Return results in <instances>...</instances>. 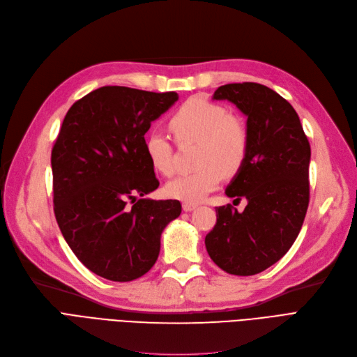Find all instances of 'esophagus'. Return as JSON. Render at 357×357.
I'll return each mask as SVG.
<instances>
[{
	"label": "esophagus",
	"mask_w": 357,
	"mask_h": 357,
	"mask_svg": "<svg viewBox=\"0 0 357 357\" xmlns=\"http://www.w3.org/2000/svg\"><path fill=\"white\" fill-rule=\"evenodd\" d=\"M197 206L195 204H192V203H183L182 204V208L185 210V212H191V210H194Z\"/></svg>",
	"instance_id": "obj_1"
}]
</instances>
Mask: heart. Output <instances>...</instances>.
I'll list each match as a JSON object with an SVG mask.
<instances>
[{
    "instance_id": "b5f03b06",
    "label": "heart",
    "mask_w": 357,
    "mask_h": 357,
    "mask_svg": "<svg viewBox=\"0 0 357 357\" xmlns=\"http://www.w3.org/2000/svg\"><path fill=\"white\" fill-rule=\"evenodd\" d=\"M167 126L179 145L197 142L194 165L199 166L169 181L165 187L167 197L200 203L218 188L222 175L232 176L243 167L250 134L243 119L229 114L225 105L200 97L190 98L169 117ZM144 150L155 172L165 176L174 174V145L165 134L149 132Z\"/></svg>"
}]
</instances>
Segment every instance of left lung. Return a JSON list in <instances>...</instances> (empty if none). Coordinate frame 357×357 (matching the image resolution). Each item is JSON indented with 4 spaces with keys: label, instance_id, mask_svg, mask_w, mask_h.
Returning <instances> with one entry per match:
<instances>
[{
    "label": "left lung",
    "instance_id": "obj_1",
    "mask_svg": "<svg viewBox=\"0 0 357 357\" xmlns=\"http://www.w3.org/2000/svg\"><path fill=\"white\" fill-rule=\"evenodd\" d=\"M213 98L234 102L247 116L248 154L227 195L248 203L241 213L231 204L216 207V225L204 243L222 271L256 275L291 248L305 222L310 144L293 105L265 85L227 84Z\"/></svg>",
    "mask_w": 357,
    "mask_h": 357
}]
</instances>
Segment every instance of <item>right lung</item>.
I'll return each mask as SVG.
<instances>
[{
    "instance_id": "obj_1",
    "label": "right lung",
    "mask_w": 357,
    "mask_h": 357,
    "mask_svg": "<svg viewBox=\"0 0 357 357\" xmlns=\"http://www.w3.org/2000/svg\"><path fill=\"white\" fill-rule=\"evenodd\" d=\"M176 100L175 91L101 86L73 102L52 145L59 228L84 266L105 280L147 273L162 231L181 215L178 200L142 199L158 187L144 135Z\"/></svg>"
}]
</instances>
